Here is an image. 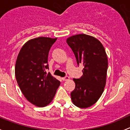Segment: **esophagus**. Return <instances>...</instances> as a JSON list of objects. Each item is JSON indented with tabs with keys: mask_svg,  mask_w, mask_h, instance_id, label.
Listing matches in <instances>:
<instances>
[{
	"mask_svg": "<svg viewBox=\"0 0 130 130\" xmlns=\"http://www.w3.org/2000/svg\"><path fill=\"white\" fill-rule=\"evenodd\" d=\"M69 79H70V77L69 76H64V77L62 78V80H63V81H66V80H69Z\"/></svg>",
	"mask_w": 130,
	"mask_h": 130,
	"instance_id": "34e87169",
	"label": "esophagus"
}]
</instances>
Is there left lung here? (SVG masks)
<instances>
[{
  "label": "left lung",
  "instance_id": "left-lung-1",
  "mask_svg": "<svg viewBox=\"0 0 130 130\" xmlns=\"http://www.w3.org/2000/svg\"><path fill=\"white\" fill-rule=\"evenodd\" d=\"M67 43L75 55L78 66H83V75L73 78L75 88L71 92V99L78 107H90L104 91L108 69L106 52L99 40L85 34L70 37Z\"/></svg>",
  "mask_w": 130,
  "mask_h": 130
}]
</instances>
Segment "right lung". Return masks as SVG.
<instances>
[{
  "instance_id": "obj_1",
  "label": "right lung",
  "mask_w": 130,
  "mask_h": 130,
  "mask_svg": "<svg viewBox=\"0 0 130 130\" xmlns=\"http://www.w3.org/2000/svg\"><path fill=\"white\" fill-rule=\"evenodd\" d=\"M56 39L38 37L22 47L15 64V73L19 87L28 101L40 107L52 101L60 82L52 76L48 56Z\"/></svg>"
}]
</instances>
